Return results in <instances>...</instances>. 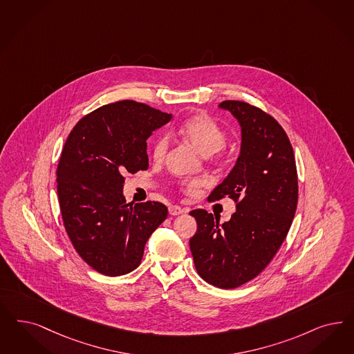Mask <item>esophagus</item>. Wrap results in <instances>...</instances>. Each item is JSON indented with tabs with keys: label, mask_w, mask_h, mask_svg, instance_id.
Returning a JSON list of instances; mask_svg holds the SVG:
<instances>
[{
	"label": "esophagus",
	"mask_w": 354,
	"mask_h": 354,
	"mask_svg": "<svg viewBox=\"0 0 354 354\" xmlns=\"http://www.w3.org/2000/svg\"><path fill=\"white\" fill-rule=\"evenodd\" d=\"M183 212L184 209H182L179 205H170V207H169V213H170L171 216H179V214H182Z\"/></svg>",
	"instance_id": "obj_1"
}]
</instances>
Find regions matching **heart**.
<instances>
[{
	"label": "heart",
	"instance_id": "heart-1",
	"mask_svg": "<svg viewBox=\"0 0 354 354\" xmlns=\"http://www.w3.org/2000/svg\"><path fill=\"white\" fill-rule=\"evenodd\" d=\"M179 134L188 144H191L201 156H212L220 151L225 147L226 136L220 128V125L214 122L210 116L198 113L195 116L184 120L176 129ZM170 145V140L167 134H160L153 145V157L156 160L165 158ZM203 184L201 180L184 182L183 188L188 194H194L196 189Z\"/></svg>",
	"mask_w": 354,
	"mask_h": 354
}]
</instances>
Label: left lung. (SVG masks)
<instances>
[{
	"label": "left lung",
	"mask_w": 354,
	"mask_h": 354,
	"mask_svg": "<svg viewBox=\"0 0 354 354\" xmlns=\"http://www.w3.org/2000/svg\"><path fill=\"white\" fill-rule=\"evenodd\" d=\"M241 127V150L232 171L207 200L229 196L236 212L227 222L204 209L195 217L197 232L189 248L201 279L234 289L266 268L292 226L298 201V179L292 144L279 122L248 103L225 100Z\"/></svg>",
	"instance_id": "obj_1"
}]
</instances>
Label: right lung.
<instances>
[{"label": "right lung", "mask_w": 354, "mask_h": 354, "mask_svg": "<svg viewBox=\"0 0 354 354\" xmlns=\"http://www.w3.org/2000/svg\"><path fill=\"white\" fill-rule=\"evenodd\" d=\"M171 113L133 100L102 106L69 134L57 166L62 221L75 251L106 276L137 268L147 239L167 218L157 201L127 203L122 174L147 170V138Z\"/></svg>", "instance_id": "right-lung-1"}]
</instances>
